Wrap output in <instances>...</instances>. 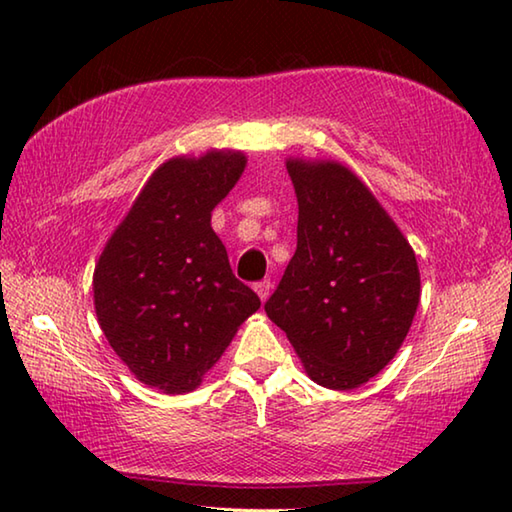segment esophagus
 Listing matches in <instances>:
<instances>
[{
    "label": "esophagus",
    "instance_id": "esophagus-1",
    "mask_svg": "<svg viewBox=\"0 0 512 512\" xmlns=\"http://www.w3.org/2000/svg\"><path fill=\"white\" fill-rule=\"evenodd\" d=\"M255 291H257L259 300L266 302V298L271 296V291H273V282H271V280H262V282H257V284H255Z\"/></svg>",
    "mask_w": 512,
    "mask_h": 512
}]
</instances>
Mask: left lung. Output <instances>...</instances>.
I'll use <instances>...</instances> for the list:
<instances>
[{
    "instance_id": "left-lung-1",
    "label": "left lung",
    "mask_w": 512,
    "mask_h": 512,
    "mask_svg": "<svg viewBox=\"0 0 512 512\" xmlns=\"http://www.w3.org/2000/svg\"><path fill=\"white\" fill-rule=\"evenodd\" d=\"M298 248L266 314L287 332L316 384L350 391L400 350L420 302L409 241L339 162L289 160Z\"/></svg>"
}]
</instances>
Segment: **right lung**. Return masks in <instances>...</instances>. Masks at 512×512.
<instances>
[{
  "mask_svg": "<svg viewBox=\"0 0 512 512\" xmlns=\"http://www.w3.org/2000/svg\"><path fill=\"white\" fill-rule=\"evenodd\" d=\"M244 167L239 151L164 162L94 268L99 325L146 386L171 395L194 391L262 305L232 273L210 225Z\"/></svg>",
  "mask_w": 512,
  "mask_h": 512,
  "instance_id": "1",
  "label": "right lung"
}]
</instances>
